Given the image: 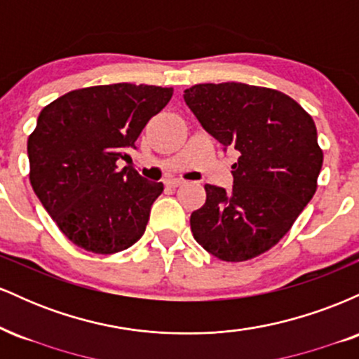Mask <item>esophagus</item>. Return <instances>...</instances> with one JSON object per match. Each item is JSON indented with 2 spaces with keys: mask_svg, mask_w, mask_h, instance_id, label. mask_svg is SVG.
I'll return each instance as SVG.
<instances>
[{
  "mask_svg": "<svg viewBox=\"0 0 359 359\" xmlns=\"http://www.w3.org/2000/svg\"><path fill=\"white\" fill-rule=\"evenodd\" d=\"M165 184L168 185V187L177 189V187H180V185H184L185 182H184V180H180V179H168Z\"/></svg>",
  "mask_w": 359,
  "mask_h": 359,
  "instance_id": "34e87169",
  "label": "esophagus"
}]
</instances>
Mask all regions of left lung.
Segmentation results:
<instances>
[{"mask_svg":"<svg viewBox=\"0 0 359 359\" xmlns=\"http://www.w3.org/2000/svg\"><path fill=\"white\" fill-rule=\"evenodd\" d=\"M184 101L222 147L238 151L233 189L205 184L194 240L222 262L269 251L312 199L323 167L314 119L287 94L243 82L197 84Z\"/></svg>","mask_w":359,"mask_h":359,"instance_id":"obj_1","label":"left lung"}]
</instances>
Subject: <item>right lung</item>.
<instances>
[{"instance_id":"1","label":"right lung","mask_w":359,"mask_h":359,"mask_svg":"<svg viewBox=\"0 0 359 359\" xmlns=\"http://www.w3.org/2000/svg\"><path fill=\"white\" fill-rule=\"evenodd\" d=\"M172 94L119 82L71 90L40 111L27 147L30 184L74 245L111 255L143 236L163 184L116 162L130 158L126 151Z\"/></svg>"}]
</instances>
